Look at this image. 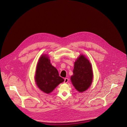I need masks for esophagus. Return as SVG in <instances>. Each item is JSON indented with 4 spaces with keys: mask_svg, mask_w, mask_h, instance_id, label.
Listing matches in <instances>:
<instances>
[{
    "mask_svg": "<svg viewBox=\"0 0 127 127\" xmlns=\"http://www.w3.org/2000/svg\"><path fill=\"white\" fill-rule=\"evenodd\" d=\"M68 80H68V78H65V79H64V83H67L68 82Z\"/></svg>",
    "mask_w": 127,
    "mask_h": 127,
    "instance_id": "esophagus-1",
    "label": "esophagus"
}]
</instances>
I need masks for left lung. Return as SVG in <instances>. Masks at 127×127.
<instances>
[{
	"instance_id": "obj_1",
	"label": "left lung",
	"mask_w": 127,
	"mask_h": 127,
	"mask_svg": "<svg viewBox=\"0 0 127 127\" xmlns=\"http://www.w3.org/2000/svg\"><path fill=\"white\" fill-rule=\"evenodd\" d=\"M71 80L75 89L80 92L88 89L92 82L93 72L91 63L84 56L77 59Z\"/></svg>"
}]
</instances>
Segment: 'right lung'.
Instances as JSON below:
<instances>
[{
  "label": "right lung",
  "instance_id": "1",
  "mask_svg": "<svg viewBox=\"0 0 127 127\" xmlns=\"http://www.w3.org/2000/svg\"><path fill=\"white\" fill-rule=\"evenodd\" d=\"M42 55L37 64L35 80L38 88L46 93L51 92L58 85L64 81L57 69L52 65L48 57Z\"/></svg>",
  "mask_w": 127,
  "mask_h": 127
}]
</instances>
